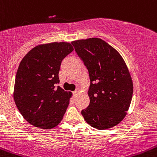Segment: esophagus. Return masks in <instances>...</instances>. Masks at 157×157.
I'll use <instances>...</instances> for the list:
<instances>
[{
  "mask_svg": "<svg viewBox=\"0 0 157 157\" xmlns=\"http://www.w3.org/2000/svg\"><path fill=\"white\" fill-rule=\"evenodd\" d=\"M79 92V90H75V91H74L73 92V93H74V94H77V93Z\"/></svg>",
  "mask_w": 157,
  "mask_h": 157,
  "instance_id": "34e87169",
  "label": "esophagus"
}]
</instances>
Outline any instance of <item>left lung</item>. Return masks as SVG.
<instances>
[{
	"mask_svg": "<svg viewBox=\"0 0 157 157\" xmlns=\"http://www.w3.org/2000/svg\"><path fill=\"white\" fill-rule=\"evenodd\" d=\"M89 71L90 104L81 114L89 125L105 130L124 118L133 92L131 76L120 53L99 38L71 42Z\"/></svg>",
	"mask_w": 157,
	"mask_h": 157,
	"instance_id": "8db88e82",
	"label": "left lung"
}]
</instances>
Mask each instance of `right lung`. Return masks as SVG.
I'll return each mask as SVG.
<instances>
[{"instance_id":"obj_1","label":"right lung","mask_w":157,"mask_h":157,"mask_svg":"<svg viewBox=\"0 0 157 157\" xmlns=\"http://www.w3.org/2000/svg\"><path fill=\"white\" fill-rule=\"evenodd\" d=\"M74 51L68 42L36 46L21 61L13 98L17 108L28 123L41 129L53 128L63 120L72 94L59 83L63 59Z\"/></svg>"}]
</instances>
